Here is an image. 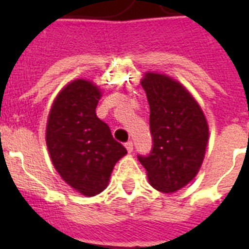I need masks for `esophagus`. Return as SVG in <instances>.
Segmentation results:
<instances>
[{"mask_svg":"<svg viewBox=\"0 0 249 249\" xmlns=\"http://www.w3.org/2000/svg\"><path fill=\"white\" fill-rule=\"evenodd\" d=\"M125 147H126L128 152H132L133 151V142H132V141H128V142L125 143Z\"/></svg>","mask_w":249,"mask_h":249,"instance_id":"34e87169","label":"esophagus"}]
</instances>
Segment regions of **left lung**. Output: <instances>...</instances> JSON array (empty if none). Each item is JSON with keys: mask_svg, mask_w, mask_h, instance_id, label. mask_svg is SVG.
Masks as SVG:
<instances>
[{"mask_svg": "<svg viewBox=\"0 0 249 249\" xmlns=\"http://www.w3.org/2000/svg\"><path fill=\"white\" fill-rule=\"evenodd\" d=\"M152 147L138 160L152 187L174 193L199 172L208 142V124L193 95L168 76L146 73Z\"/></svg>", "mask_w": 249, "mask_h": 249, "instance_id": "obj_1", "label": "left lung"}]
</instances>
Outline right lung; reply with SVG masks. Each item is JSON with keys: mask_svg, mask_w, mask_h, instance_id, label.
Segmentation results:
<instances>
[{"mask_svg": "<svg viewBox=\"0 0 249 249\" xmlns=\"http://www.w3.org/2000/svg\"><path fill=\"white\" fill-rule=\"evenodd\" d=\"M99 99L101 91L90 81H72L53 103L46 128V144L55 169L86 196L107 187L113 166L126 154L108 125L98 119Z\"/></svg>", "mask_w": 249, "mask_h": 249, "instance_id": "obj_1", "label": "right lung"}]
</instances>
